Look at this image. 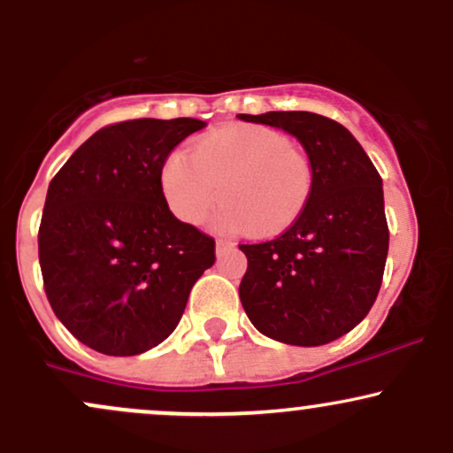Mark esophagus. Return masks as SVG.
<instances>
[{
  "mask_svg": "<svg viewBox=\"0 0 453 453\" xmlns=\"http://www.w3.org/2000/svg\"><path fill=\"white\" fill-rule=\"evenodd\" d=\"M234 247H236V242H234V241H226V238H219V241H217V256H221V253H226V251H232Z\"/></svg>",
  "mask_w": 453,
  "mask_h": 453,
  "instance_id": "esophagus-1",
  "label": "esophagus"
}]
</instances>
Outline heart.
I'll list each match as a JSON object with an SVG mask.
<instances>
[{"instance_id":"heart-1","label":"heart","mask_w":453,"mask_h":453,"mask_svg":"<svg viewBox=\"0 0 453 453\" xmlns=\"http://www.w3.org/2000/svg\"><path fill=\"white\" fill-rule=\"evenodd\" d=\"M161 194L185 223H202L226 200L221 227H249L273 236L300 219L315 189V165L283 134L230 126L197 138L189 155H168L159 170Z\"/></svg>"}]
</instances>
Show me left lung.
Returning <instances> with one entry per match:
<instances>
[{"mask_svg": "<svg viewBox=\"0 0 453 453\" xmlns=\"http://www.w3.org/2000/svg\"><path fill=\"white\" fill-rule=\"evenodd\" d=\"M285 129L315 165V189L280 236L238 244L247 256L241 303L262 334L317 347L353 330L375 304L389 230L381 176L341 123L315 112L238 114Z\"/></svg>", "mask_w": 453, "mask_h": 453, "instance_id": "left-lung-1", "label": "left lung"}]
</instances>
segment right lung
Masks as SVG:
<instances>
[{"instance_id": "1", "label": "right lung", "mask_w": 453, "mask_h": 453, "mask_svg": "<svg viewBox=\"0 0 453 453\" xmlns=\"http://www.w3.org/2000/svg\"><path fill=\"white\" fill-rule=\"evenodd\" d=\"M197 119L102 127L53 176L38 230L44 292L82 345L138 356L173 334L215 238L179 221L159 170Z\"/></svg>"}]
</instances>
